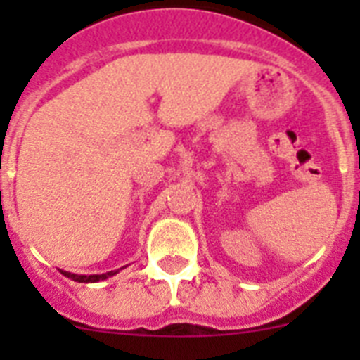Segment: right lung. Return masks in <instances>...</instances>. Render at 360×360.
<instances>
[{
	"label": "right lung",
	"instance_id": "right-lung-1",
	"mask_svg": "<svg viewBox=\"0 0 360 360\" xmlns=\"http://www.w3.org/2000/svg\"><path fill=\"white\" fill-rule=\"evenodd\" d=\"M124 269V266H122ZM63 274L66 276V278L73 279V281H79V283H97V281H103V279H108L111 278V276H115L119 270H111V272H106V274H91V276H79V274H72V272H65V270H61Z\"/></svg>",
	"mask_w": 360,
	"mask_h": 360
}]
</instances>
